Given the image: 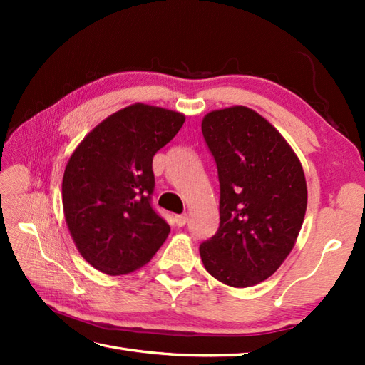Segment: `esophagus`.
I'll return each instance as SVG.
<instances>
[{"label": "esophagus", "instance_id": "1", "mask_svg": "<svg viewBox=\"0 0 365 365\" xmlns=\"http://www.w3.org/2000/svg\"><path fill=\"white\" fill-rule=\"evenodd\" d=\"M174 220H175V224L178 227H183L185 224L188 222V215H177Z\"/></svg>", "mask_w": 365, "mask_h": 365}]
</instances>
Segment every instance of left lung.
<instances>
[{
	"instance_id": "8db88e82",
	"label": "left lung",
	"mask_w": 365,
	"mask_h": 365,
	"mask_svg": "<svg viewBox=\"0 0 365 365\" xmlns=\"http://www.w3.org/2000/svg\"><path fill=\"white\" fill-rule=\"evenodd\" d=\"M202 135L218 168L220 227L199 246L230 287L265 281L293 250L307 207L306 177L284 136L246 106L208 113Z\"/></svg>"
}]
</instances>
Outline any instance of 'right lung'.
<instances>
[{
  "mask_svg": "<svg viewBox=\"0 0 365 365\" xmlns=\"http://www.w3.org/2000/svg\"><path fill=\"white\" fill-rule=\"evenodd\" d=\"M185 115L144 103L111 114L76 147L64 170L67 227L83 259L110 276L144 267L169 235L152 208L153 155Z\"/></svg>",
  "mask_w": 365,
  "mask_h": 365,
  "instance_id": "1",
  "label": "right lung"
}]
</instances>
